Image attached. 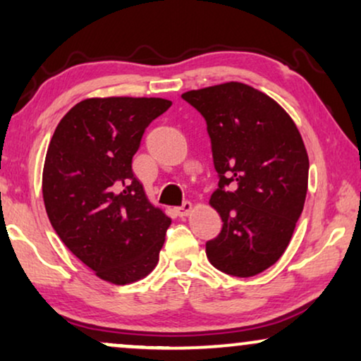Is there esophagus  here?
<instances>
[{
    "instance_id": "1",
    "label": "esophagus",
    "mask_w": 361,
    "mask_h": 361,
    "mask_svg": "<svg viewBox=\"0 0 361 361\" xmlns=\"http://www.w3.org/2000/svg\"><path fill=\"white\" fill-rule=\"evenodd\" d=\"M192 212V204L190 202H184L180 207H177V215L179 216H187Z\"/></svg>"
}]
</instances>
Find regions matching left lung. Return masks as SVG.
<instances>
[{"label":"left lung","instance_id":"8db88e82","mask_svg":"<svg viewBox=\"0 0 361 361\" xmlns=\"http://www.w3.org/2000/svg\"><path fill=\"white\" fill-rule=\"evenodd\" d=\"M207 121L219 189L210 205L224 221L207 241L221 273L250 278L288 248L309 180V157L293 118L273 98L240 82L182 93ZM228 185L235 191H225Z\"/></svg>","mask_w":361,"mask_h":361}]
</instances>
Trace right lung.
<instances>
[{"label": "right lung", "mask_w": 361, "mask_h": 361, "mask_svg": "<svg viewBox=\"0 0 361 361\" xmlns=\"http://www.w3.org/2000/svg\"><path fill=\"white\" fill-rule=\"evenodd\" d=\"M164 98H87L67 111L49 142L42 197L63 245L103 281L131 284L159 261L171 219L147 200L133 156Z\"/></svg>", "instance_id": "right-lung-1"}]
</instances>
